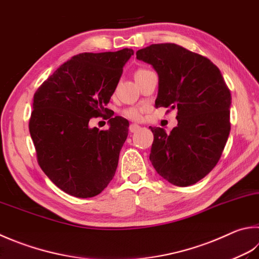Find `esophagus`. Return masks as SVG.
Returning <instances> with one entry per match:
<instances>
[{"label": "esophagus", "instance_id": "1", "mask_svg": "<svg viewBox=\"0 0 259 259\" xmlns=\"http://www.w3.org/2000/svg\"><path fill=\"white\" fill-rule=\"evenodd\" d=\"M141 128V126L138 124H131L130 125V132L131 133H135V132H138Z\"/></svg>", "mask_w": 259, "mask_h": 259}]
</instances>
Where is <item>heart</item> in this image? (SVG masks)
<instances>
[{"label":"heart","instance_id":"b5f03b06","mask_svg":"<svg viewBox=\"0 0 259 259\" xmlns=\"http://www.w3.org/2000/svg\"><path fill=\"white\" fill-rule=\"evenodd\" d=\"M149 71V70H145V69H139L136 71L135 75H139V74H142V73ZM143 113H144V109L142 107H128V108H126L123 110V116L126 117V118H128L131 120H135V121H139L143 118Z\"/></svg>","mask_w":259,"mask_h":259}]
</instances>
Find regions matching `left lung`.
<instances>
[{"label":"left lung","mask_w":259,"mask_h":259,"mask_svg":"<svg viewBox=\"0 0 259 259\" xmlns=\"http://www.w3.org/2000/svg\"><path fill=\"white\" fill-rule=\"evenodd\" d=\"M159 75L155 107L177 110L169 134L152 127L150 161L161 177L185 187L215 167L230 133L231 94L220 70L207 57L177 44H153L136 52Z\"/></svg>","instance_id":"obj_1"}]
</instances>
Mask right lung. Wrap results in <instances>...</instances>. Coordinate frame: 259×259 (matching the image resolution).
<instances>
[{
    "label": "right lung",
    "mask_w": 259,
    "mask_h": 259,
    "mask_svg": "<svg viewBox=\"0 0 259 259\" xmlns=\"http://www.w3.org/2000/svg\"><path fill=\"white\" fill-rule=\"evenodd\" d=\"M133 50L81 53L62 64L38 88L29 132L38 164L63 192L94 197L114 178L128 121L107 116L109 128H90L91 118L108 115L105 108Z\"/></svg>",
    "instance_id": "right-lung-1"
}]
</instances>
